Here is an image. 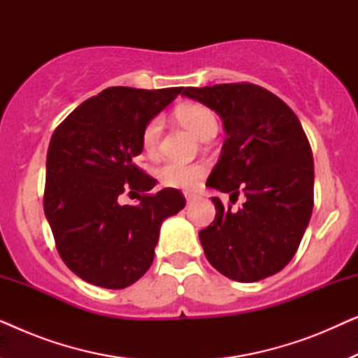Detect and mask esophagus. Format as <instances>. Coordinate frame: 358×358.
I'll return each mask as SVG.
<instances>
[{"instance_id":"34e87169","label":"esophagus","mask_w":358,"mask_h":358,"mask_svg":"<svg viewBox=\"0 0 358 358\" xmlns=\"http://www.w3.org/2000/svg\"><path fill=\"white\" fill-rule=\"evenodd\" d=\"M184 195H185V200H187V203L194 202V200L197 199V195H195V194H184Z\"/></svg>"}]
</instances>
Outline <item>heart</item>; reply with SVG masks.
I'll return each mask as SVG.
<instances>
[{
	"instance_id": "b5f03b06",
	"label": "heart",
	"mask_w": 358,
	"mask_h": 358,
	"mask_svg": "<svg viewBox=\"0 0 358 358\" xmlns=\"http://www.w3.org/2000/svg\"><path fill=\"white\" fill-rule=\"evenodd\" d=\"M176 117L180 124L194 131L195 135L203 138L218 129L217 117L207 107L200 104H184L178 107ZM161 131H163V119L159 115L146 122L141 131V146L145 153L155 155L158 151ZM207 173V166L203 163H180V161H166L156 169V178L164 187L190 190L197 187L200 180Z\"/></svg>"
}]
</instances>
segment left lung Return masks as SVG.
<instances>
[{
	"mask_svg": "<svg viewBox=\"0 0 358 358\" xmlns=\"http://www.w3.org/2000/svg\"><path fill=\"white\" fill-rule=\"evenodd\" d=\"M223 119L227 140L207 180L229 194L236 212L213 197V223L199 233L205 257L224 277L257 282L280 272L300 246L315 203L310 141L280 97L251 83L185 87Z\"/></svg>",
	"mask_w": 358,
	"mask_h": 358,
	"instance_id": "obj_1",
	"label": "left lung"
}]
</instances>
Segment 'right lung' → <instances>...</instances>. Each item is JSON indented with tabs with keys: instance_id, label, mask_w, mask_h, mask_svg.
<instances>
[{
	"instance_id": "add662e5",
	"label": "right lung",
	"mask_w": 358,
	"mask_h": 358,
	"mask_svg": "<svg viewBox=\"0 0 358 358\" xmlns=\"http://www.w3.org/2000/svg\"><path fill=\"white\" fill-rule=\"evenodd\" d=\"M180 92L107 87L53 131L43 210L63 262L87 283L120 290L143 277L161 223L184 208L178 189L143 194L156 180L135 163L146 122ZM125 192H141V202L122 206Z\"/></svg>"
}]
</instances>
